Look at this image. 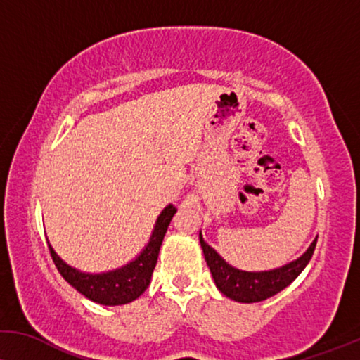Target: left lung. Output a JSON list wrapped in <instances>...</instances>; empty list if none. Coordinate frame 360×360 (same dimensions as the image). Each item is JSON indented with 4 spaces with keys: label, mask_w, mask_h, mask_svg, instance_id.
Masks as SVG:
<instances>
[{
    "label": "left lung",
    "mask_w": 360,
    "mask_h": 360,
    "mask_svg": "<svg viewBox=\"0 0 360 360\" xmlns=\"http://www.w3.org/2000/svg\"><path fill=\"white\" fill-rule=\"evenodd\" d=\"M199 240L202 251H204L207 266H209L212 272L217 288L224 295L231 298V300L241 303L262 302L266 298L279 293L287 285H290L300 276V272L305 269L308 262H310L316 246L315 238V241L311 243L310 248L298 259L272 271L248 272L230 266L214 248L207 245L204 238H202V233H199Z\"/></svg>",
    "instance_id": "left-lung-1"
}]
</instances>
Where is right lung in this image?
Masks as SVG:
<instances>
[{"mask_svg": "<svg viewBox=\"0 0 360 360\" xmlns=\"http://www.w3.org/2000/svg\"><path fill=\"white\" fill-rule=\"evenodd\" d=\"M176 214V207L168 205L161 212L158 220H156L155 230L145 250L135 261L129 262L127 266L120 269L103 272V274H86V272L77 271L75 267L68 266L67 262L60 259L57 252L49 245L50 256L57 266V269L70 285L89 300L101 305H125V303L134 302L150 285L151 274L158 259V252L163 243V238L168 230L169 221Z\"/></svg>", "mask_w": 360, "mask_h": 360, "instance_id": "obj_1", "label": "right lung"}]
</instances>
